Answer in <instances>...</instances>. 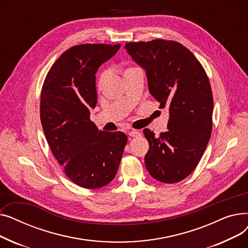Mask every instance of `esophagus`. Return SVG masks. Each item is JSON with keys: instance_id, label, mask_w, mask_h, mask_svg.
<instances>
[{"instance_id": "34e87169", "label": "esophagus", "mask_w": 248, "mask_h": 248, "mask_svg": "<svg viewBox=\"0 0 248 248\" xmlns=\"http://www.w3.org/2000/svg\"><path fill=\"white\" fill-rule=\"evenodd\" d=\"M140 135V133L138 132V131H135V129H134V131H131V132L128 133V136L132 137V138H137V137H139Z\"/></svg>"}]
</instances>
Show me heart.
<instances>
[{"label": "heart", "mask_w": 248, "mask_h": 248, "mask_svg": "<svg viewBox=\"0 0 248 248\" xmlns=\"http://www.w3.org/2000/svg\"><path fill=\"white\" fill-rule=\"evenodd\" d=\"M129 69H132V68H129ZM129 69H127V70H129ZM125 71H126V70H125ZM107 78H108V73H107V72H102V73L99 75L98 80H97V88H98V89H101V87L104 85V83H106Z\"/></svg>", "instance_id": "b5f03b06"}]
</instances>
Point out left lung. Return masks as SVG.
<instances>
[{
    "mask_svg": "<svg viewBox=\"0 0 248 248\" xmlns=\"http://www.w3.org/2000/svg\"><path fill=\"white\" fill-rule=\"evenodd\" d=\"M127 53L146 70L149 90L169 109V131L159 137L149 128L145 164L150 175L173 184L197 167L212 132L213 95L202 64L179 42L155 39L125 44Z\"/></svg>",
    "mask_w": 248,
    "mask_h": 248,
    "instance_id": "left-lung-1",
    "label": "left lung"
}]
</instances>
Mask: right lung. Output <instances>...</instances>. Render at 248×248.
<instances>
[{
    "label": "right lung",
    "instance_id": "right-lung-1",
    "mask_svg": "<svg viewBox=\"0 0 248 248\" xmlns=\"http://www.w3.org/2000/svg\"><path fill=\"white\" fill-rule=\"evenodd\" d=\"M121 44H81L52 65L41 90L40 119L52 154L73 183L97 189L113 180L127 137L106 133L90 121L97 103L95 73Z\"/></svg>",
    "mask_w": 248,
    "mask_h": 248
}]
</instances>
